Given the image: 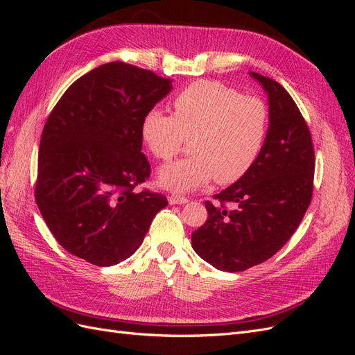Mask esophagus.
<instances>
[{
    "mask_svg": "<svg viewBox=\"0 0 355 355\" xmlns=\"http://www.w3.org/2000/svg\"><path fill=\"white\" fill-rule=\"evenodd\" d=\"M168 202H170V204H185V202H188V198H187V197H182V196L171 194V196L168 197Z\"/></svg>",
    "mask_w": 355,
    "mask_h": 355,
    "instance_id": "obj_1",
    "label": "esophagus"
}]
</instances>
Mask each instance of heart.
Returning <instances> with one entry per match:
<instances>
[{"instance_id": "1", "label": "heart", "mask_w": 355, "mask_h": 355, "mask_svg": "<svg viewBox=\"0 0 355 355\" xmlns=\"http://www.w3.org/2000/svg\"><path fill=\"white\" fill-rule=\"evenodd\" d=\"M171 105L173 115L151 110L141 125L149 153L161 161L178 155L191 139L192 155L161 168V185L188 192L213 178L230 185L247 175L270 130V110L263 99L219 81L201 80L182 89Z\"/></svg>"}]
</instances>
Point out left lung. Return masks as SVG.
<instances>
[{
	"label": "left lung",
	"mask_w": 355,
	"mask_h": 355,
	"mask_svg": "<svg viewBox=\"0 0 355 355\" xmlns=\"http://www.w3.org/2000/svg\"><path fill=\"white\" fill-rule=\"evenodd\" d=\"M270 99V130L247 175L206 201V223L192 232V249L227 272L272 257L292 237L309 207L315 155L311 132L280 83L252 72Z\"/></svg>",
	"instance_id": "left-lung-1"
}]
</instances>
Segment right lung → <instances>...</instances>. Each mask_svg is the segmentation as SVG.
Masks as SVG:
<instances>
[{
  "mask_svg": "<svg viewBox=\"0 0 355 355\" xmlns=\"http://www.w3.org/2000/svg\"><path fill=\"white\" fill-rule=\"evenodd\" d=\"M171 80L124 62L94 68L51 110L42 128L35 201L56 241L96 266L142 244L166 196L137 189L151 176L141 125Z\"/></svg>",
  "mask_w": 355,
  "mask_h": 355,
  "instance_id": "obj_1",
  "label": "right lung"
}]
</instances>
